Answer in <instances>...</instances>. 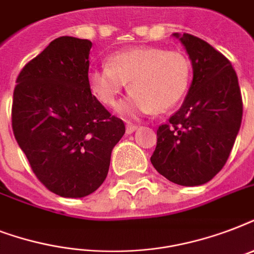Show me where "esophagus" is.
Returning a JSON list of instances; mask_svg holds the SVG:
<instances>
[{
  "label": "esophagus",
  "instance_id": "obj_1",
  "mask_svg": "<svg viewBox=\"0 0 254 254\" xmlns=\"http://www.w3.org/2000/svg\"><path fill=\"white\" fill-rule=\"evenodd\" d=\"M137 129H138V127H137V125H134V124H130V123H127V127H125L127 134H131V133L137 130Z\"/></svg>",
  "mask_w": 254,
  "mask_h": 254
}]
</instances>
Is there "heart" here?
Returning a JSON list of instances; mask_svg holds the SVG:
<instances>
[{
	"label": "heart",
	"mask_w": 254,
	"mask_h": 254,
	"mask_svg": "<svg viewBox=\"0 0 254 254\" xmlns=\"http://www.w3.org/2000/svg\"><path fill=\"white\" fill-rule=\"evenodd\" d=\"M191 62L178 50L159 47L131 49L113 54L108 68H96L88 73L89 89L100 103L113 107L125 83L133 93L121 104L124 115L146 113L154 109L167 111L177 105L189 89Z\"/></svg>",
	"instance_id": "1"
}]
</instances>
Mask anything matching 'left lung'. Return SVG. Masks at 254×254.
Here are the masks:
<instances>
[{"label": "left lung", "mask_w": 254, "mask_h": 254, "mask_svg": "<svg viewBox=\"0 0 254 254\" xmlns=\"http://www.w3.org/2000/svg\"><path fill=\"white\" fill-rule=\"evenodd\" d=\"M186 47L193 77L183 105L157 129L151 163L181 186L209 182L227 162L243 119V99L231 62L191 34H174Z\"/></svg>", "instance_id": "1"}]
</instances>
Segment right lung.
<instances>
[{"label":"right lung","instance_id":"add662e5","mask_svg":"<svg viewBox=\"0 0 254 254\" xmlns=\"http://www.w3.org/2000/svg\"><path fill=\"white\" fill-rule=\"evenodd\" d=\"M92 42L54 39L22 68L11 127L35 177L51 192L83 197L108 175L112 149L125 133L88 84Z\"/></svg>","mask_w":254,"mask_h":254}]
</instances>
